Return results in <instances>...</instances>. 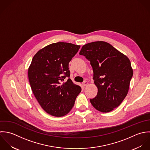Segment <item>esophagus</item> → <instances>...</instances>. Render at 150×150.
Returning <instances> with one entry per match:
<instances>
[{
    "label": "esophagus",
    "instance_id": "34e87169",
    "mask_svg": "<svg viewBox=\"0 0 150 150\" xmlns=\"http://www.w3.org/2000/svg\"><path fill=\"white\" fill-rule=\"evenodd\" d=\"M82 84H83V85L84 86H87V85H88V82L87 81H84V82L82 83Z\"/></svg>",
    "mask_w": 150,
    "mask_h": 150
}]
</instances>
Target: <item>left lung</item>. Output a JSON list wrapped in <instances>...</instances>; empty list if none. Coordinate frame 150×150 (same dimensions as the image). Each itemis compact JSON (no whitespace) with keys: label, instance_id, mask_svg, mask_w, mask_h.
<instances>
[{"label":"left lung","instance_id":"obj_1","mask_svg":"<svg viewBox=\"0 0 150 150\" xmlns=\"http://www.w3.org/2000/svg\"><path fill=\"white\" fill-rule=\"evenodd\" d=\"M90 62L94 83L98 89L92 105L101 112L118 107L126 97L133 69L128 57L110 43L97 41L83 45L79 52Z\"/></svg>","mask_w":150,"mask_h":150}]
</instances>
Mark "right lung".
Wrapping results in <instances>:
<instances>
[{"mask_svg": "<svg viewBox=\"0 0 150 150\" xmlns=\"http://www.w3.org/2000/svg\"><path fill=\"white\" fill-rule=\"evenodd\" d=\"M80 47L66 42L52 43L39 50L32 60L28 68L31 89L41 107L52 116L67 115L81 91L70 78L62 82L70 76L68 64Z\"/></svg>", "mask_w": 150, "mask_h": 150, "instance_id": "right-lung-1", "label": "right lung"}]
</instances>
